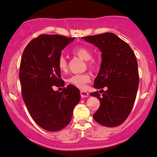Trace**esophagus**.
Instances as JSON below:
<instances>
[{"label":"esophagus","mask_w":157,"mask_h":157,"mask_svg":"<svg viewBox=\"0 0 157 157\" xmlns=\"http://www.w3.org/2000/svg\"><path fill=\"white\" fill-rule=\"evenodd\" d=\"M80 95L82 98H86L88 97V93L86 91H84V90H81L80 91Z\"/></svg>","instance_id":"esophagus-1"}]
</instances>
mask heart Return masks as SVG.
Here are the masks:
<instances>
[{"instance_id":"1","label":"heart","mask_w":157,"mask_h":157,"mask_svg":"<svg viewBox=\"0 0 157 157\" xmlns=\"http://www.w3.org/2000/svg\"><path fill=\"white\" fill-rule=\"evenodd\" d=\"M73 53L80 58L81 59L87 60L88 66L90 69H97L99 64V59L96 58H92V52L89 48L85 46H80L75 48L73 50ZM58 67L62 71H66L67 70V59L63 56H60L58 60ZM68 82L72 86L80 88L85 89L86 88V84L90 81V76L88 73L77 74L71 76L67 80Z\"/></svg>"}]
</instances>
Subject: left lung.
Instances as JSON below:
<instances>
[{
	"label": "left lung",
	"instance_id": "8db88e82",
	"mask_svg": "<svg viewBox=\"0 0 157 157\" xmlns=\"http://www.w3.org/2000/svg\"><path fill=\"white\" fill-rule=\"evenodd\" d=\"M101 52V63L94 86L107 90L100 96L98 91L90 96L100 101L94 118L107 127L119 126L132 109L139 86V74L135 55L129 45L114 33L82 37Z\"/></svg>",
	"mask_w": 157,
	"mask_h": 157
}]
</instances>
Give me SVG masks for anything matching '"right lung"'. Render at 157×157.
Returning a JSON list of instances; mask_svg holds the SVG:
<instances>
[{
  "label": "right lung",
  "mask_w": 157,
  "mask_h": 157,
  "mask_svg": "<svg viewBox=\"0 0 157 157\" xmlns=\"http://www.w3.org/2000/svg\"><path fill=\"white\" fill-rule=\"evenodd\" d=\"M74 39L41 34L28 43L21 58L19 77L22 99L33 121L48 132L66 127L80 100V90L72 85L61 92L52 88L64 86L58 60L61 51Z\"/></svg>",
  "instance_id": "add662e5"
}]
</instances>
